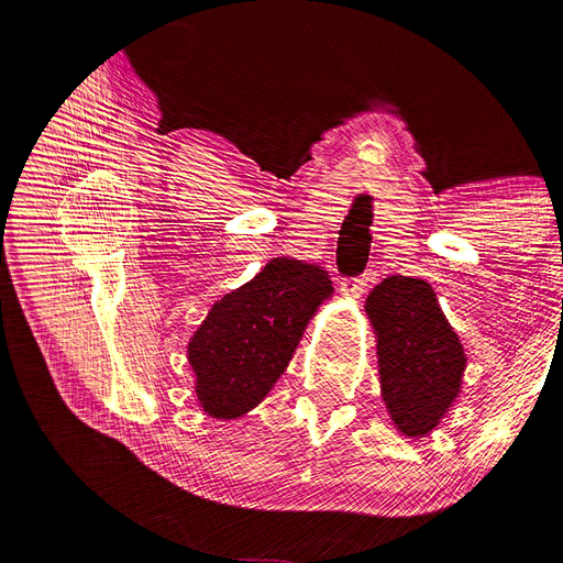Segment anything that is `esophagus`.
<instances>
[{
	"mask_svg": "<svg viewBox=\"0 0 563 563\" xmlns=\"http://www.w3.org/2000/svg\"><path fill=\"white\" fill-rule=\"evenodd\" d=\"M364 288H366V277L343 279V284H340V291H345V294H350V296H362Z\"/></svg>",
	"mask_w": 563,
	"mask_h": 563,
	"instance_id": "1",
	"label": "esophagus"
}]
</instances>
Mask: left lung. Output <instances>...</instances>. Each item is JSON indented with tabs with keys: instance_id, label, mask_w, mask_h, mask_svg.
<instances>
[{
	"instance_id": "1",
	"label": "left lung",
	"mask_w": 563,
	"mask_h": 563,
	"mask_svg": "<svg viewBox=\"0 0 563 563\" xmlns=\"http://www.w3.org/2000/svg\"><path fill=\"white\" fill-rule=\"evenodd\" d=\"M366 312L378 335L380 387L391 420L408 437L428 434L460 391L463 345L424 279H383L366 298Z\"/></svg>"
}]
</instances>
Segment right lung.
Listing matches in <instances>:
<instances>
[{
    "instance_id": "1",
    "label": "right lung",
    "mask_w": 563,
    "mask_h": 563,
    "mask_svg": "<svg viewBox=\"0 0 563 563\" xmlns=\"http://www.w3.org/2000/svg\"><path fill=\"white\" fill-rule=\"evenodd\" d=\"M331 291L323 267L275 258L251 282L220 298L187 345L203 411L230 420L261 404Z\"/></svg>"
}]
</instances>
